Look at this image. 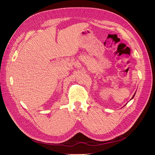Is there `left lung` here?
Returning a JSON list of instances; mask_svg holds the SVG:
<instances>
[{"instance_id":"obj_1","label":"left lung","mask_w":155,"mask_h":155,"mask_svg":"<svg viewBox=\"0 0 155 155\" xmlns=\"http://www.w3.org/2000/svg\"><path fill=\"white\" fill-rule=\"evenodd\" d=\"M135 94H136V92H135V93L134 94V95H133V96L132 97V98H131V99H130V100H132V99H133V97H134V96H135Z\"/></svg>"}]
</instances>
